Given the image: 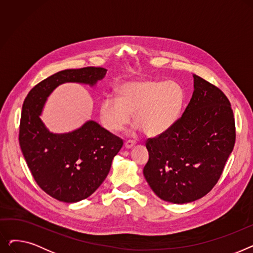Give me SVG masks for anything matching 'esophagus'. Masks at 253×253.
I'll return each instance as SVG.
<instances>
[{
    "label": "esophagus",
    "mask_w": 253,
    "mask_h": 253,
    "mask_svg": "<svg viewBox=\"0 0 253 253\" xmlns=\"http://www.w3.org/2000/svg\"><path fill=\"white\" fill-rule=\"evenodd\" d=\"M124 145H125V148L126 149H131V148H133L134 145H135V142L134 141H132V140H128V141H126L125 143H124Z\"/></svg>",
    "instance_id": "34e87169"
}]
</instances>
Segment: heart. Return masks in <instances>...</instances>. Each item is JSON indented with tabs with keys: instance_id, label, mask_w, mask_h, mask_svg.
Masks as SVG:
<instances>
[{
	"instance_id": "b5f03b06",
	"label": "heart",
	"mask_w": 253,
	"mask_h": 253,
	"mask_svg": "<svg viewBox=\"0 0 253 253\" xmlns=\"http://www.w3.org/2000/svg\"><path fill=\"white\" fill-rule=\"evenodd\" d=\"M185 94L172 81L141 80L128 82L118 90V98L106 97L99 105L102 126L110 132L123 130L131 121L148 136H158L173 126L182 111Z\"/></svg>"
}]
</instances>
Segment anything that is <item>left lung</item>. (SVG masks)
I'll return each mask as SVG.
<instances>
[{
	"label": "left lung",
	"mask_w": 253,
	"mask_h": 253,
	"mask_svg": "<svg viewBox=\"0 0 253 253\" xmlns=\"http://www.w3.org/2000/svg\"><path fill=\"white\" fill-rule=\"evenodd\" d=\"M193 77L194 92L181 118L145 144L144 178L159 198L174 204L196 201L212 190L236 139L227 96L201 77Z\"/></svg>",
	"instance_id": "left-lung-1"
}]
</instances>
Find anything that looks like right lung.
<instances>
[{
	"label": "right lung",
	"mask_w": 253,
	"mask_h": 253,
	"mask_svg": "<svg viewBox=\"0 0 253 253\" xmlns=\"http://www.w3.org/2000/svg\"><path fill=\"white\" fill-rule=\"evenodd\" d=\"M103 68L64 70L36 85L25 97L19 144L38 185L61 202L76 203L94 193L108 176L123 141L93 120L65 133L49 131L41 116L51 93L64 83L95 87Z\"/></svg>",
	"instance_id": "add662e5"
}]
</instances>
